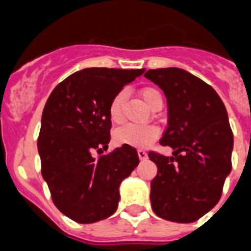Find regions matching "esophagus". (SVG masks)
Masks as SVG:
<instances>
[{"instance_id": "34e87169", "label": "esophagus", "mask_w": 251, "mask_h": 251, "mask_svg": "<svg viewBox=\"0 0 251 251\" xmlns=\"http://www.w3.org/2000/svg\"><path fill=\"white\" fill-rule=\"evenodd\" d=\"M137 154H138V158H140L141 160H146V159H148V152H146L145 150H142V149H138Z\"/></svg>"}]
</instances>
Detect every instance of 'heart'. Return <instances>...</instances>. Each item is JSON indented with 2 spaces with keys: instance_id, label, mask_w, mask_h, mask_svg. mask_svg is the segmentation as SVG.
<instances>
[{
  "instance_id": "1",
  "label": "heart",
  "mask_w": 251,
  "mask_h": 251,
  "mask_svg": "<svg viewBox=\"0 0 251 251\" xmlns=\"http://www.w3.org/2000/svg\"><path fill=\"white\" fill-rule=\"evenodd\" d=\"M141 97L152 109L158 103H163V97H161L160 91L154 88V87H145L141 90ZM127 93L126 91H119L115 96L111 99L110 105H109V115L110 119L115 123L122 121L123 117V106L126 102ZM158 128L154 126H140V124L128 123L122 126L115 130L114 138L118 144L129 145L134 148H146L151 145L158 137Z\"/></svg>"
}]
</instances>
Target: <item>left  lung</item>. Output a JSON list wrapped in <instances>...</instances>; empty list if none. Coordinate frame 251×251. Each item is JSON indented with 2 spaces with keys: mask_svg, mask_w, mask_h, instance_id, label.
<instances>
[{
  "mask_svg": "<svg viewBox=\"0 0 251 251\" xmlns=\"http://www.w3.org/2000/svg\"><path fill=\"white\" fill-rule=\"evenodd\" d=\"M168 102V126L160 145L172 156L150 151L158 167L151 181V206L160 218L191 223L214 208L232 163L233 133L225 103L204 80L178 68L150 69Z\"/></svg>",
  "mask_w": 251,
  "mask_h": 251,
  "instance_id": "8db88e82",
  "label": "left lung"
}]
</instances>
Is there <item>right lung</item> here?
I'll return each instance as SVG.
<instances>
[{"label": "right lung", "instance_id": "add662e5", "mask_svg": "<svg viewBox=\"0 0 251 251\" xmlns=\"http://www.w3.org/2000/svg\"><path fill=\"white\" fill-rule=\"evenodd\" d=\"M145 69L87 68L59 83L42 113L38 136L41 173L55 206L78 223H95L118 208L119 186L138 165L136 149L107 150L110 101Z\"/></svg>", "mask_w": 251, "mask_h": 251}]
</instances>
